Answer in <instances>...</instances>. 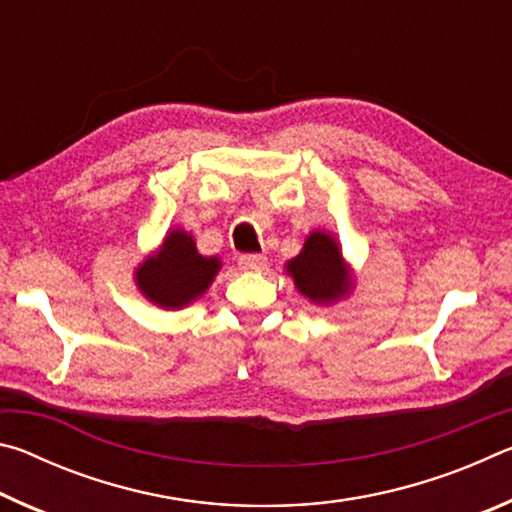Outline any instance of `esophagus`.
I'll return each instance as SVG.
<instances>
[{"instance_id": "34e87169", "label": "esophagus", "mask_w": 512, "mask_h": 512, "mask_svg": "<svg viewBox=\"0 0 512 512\" xmlns=\"http://www.w3.org/2000/svg\"><path fill=\"white\" fill-rule=\"evenodd\" d=\"M239 266L246 268V271H262V268L266 266V257L264 255H241Z\"/></svg>"}]
</instances>
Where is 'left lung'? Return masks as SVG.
<instances>
[{
  "instance_id": "8db88e82",
  "label": "left lung",
  "mask_w": 512,
  "mask_h": 512,
  "mask_svg": "<svg viewBox=\"0 0 512 512\" xmlns=\"http://www.w3.org/2000/svg\"><path fill=\"white\" fill-rule=\"evenodd\" d=\"M293 284L314 305H332L352 289V273L345 264L341 246L327 232L314 230L307 237L300 255L287 262Z\"/></svg>"
}]
</instances>
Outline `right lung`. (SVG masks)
<instances>
[{
    "mask_svg": "<svg viewBox=\"0 0 512 512\" xmlns=\"http://www.w3.org/2000/svg\"><path fill=\"white\" fill-rule=\"evenodd\" d=\"M221 271L219 257H203L194 237L185 230H169L158 253L137 266L135 284L153 305L180 309L201 298Z\"/></svg>",
    "mask_w": 512,
    "mask_h": 512,
    "instance_id": "add662e5",
    "label": "right lung"
}]
</instances>
